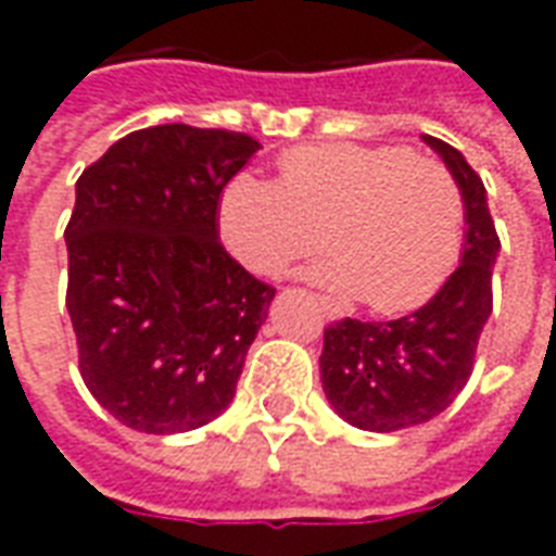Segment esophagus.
<instances>
[{
  "label": "esophagus",
  "mask_w": 556,
  "mask_h": 556,
  "mask_svg": "<svg viewBox=\"0 0 556 556\" xmlns=\"http://www.w3.org/2000/svg\"><path fill=\"white\" fill-rule=\"evenodd\" d=\"M315 301H318V306H321V313H325V318H330V321H337L339 315V306L333 301H330V298H315Z\"/></svg>",
  "instance_id": "obj_1"
}]
</instances>
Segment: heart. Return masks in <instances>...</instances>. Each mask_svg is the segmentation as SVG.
Listing matches in <instances>:
<instances>
[{"mask_svg":"<svg viewBox=\"0 0 556 556\" xmlns=\"http://www.w3.org/2000/svg\"><path fill=\"white\" fill-rule=\"evenodd\" d=\"M219 235L258 277L315 253L306 277L399 315L429 303L465 247V195L441 160L402 146L327 142L279 157V181L238 175L219 202Z\"/></svg>","mask_w":556,"mask_h":556,"instance_id":"1","label":"heart"}]
</instances>
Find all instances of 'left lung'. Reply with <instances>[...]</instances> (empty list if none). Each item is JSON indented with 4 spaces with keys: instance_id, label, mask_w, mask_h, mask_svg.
<instances>
[{
    "instance_id": "1",
    "label": "left lung",
    "mask_w": 556,
    "mask_h": 556,
    "mask_svg": "<svg viewBox=\"0 0 556 556\" xmlns=\"http://www.w3.org/2000/svg\"><path fill=\"white\" fill-rule=\"evenodd\" d=\"M465 195L462 265L417 313L396 321L342 318L325 330L321 384L342 419L363 431L414 429L453 405L473 372L479 333L491 315V270L501 238L485 187L462 151L422 137Z\"/></svg>"
}]
</instances>
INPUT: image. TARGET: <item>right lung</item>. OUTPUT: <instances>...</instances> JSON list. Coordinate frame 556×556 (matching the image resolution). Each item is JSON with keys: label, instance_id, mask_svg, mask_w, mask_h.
<instances>
[{"label": "right lung", "instance_id": "add662e5", "mask_svg": "<svg viewBox=\"0 0 556 556\" xmlns=\"http://www.w3.org/2000/svg\"><path fill=\"white\" fill-rule=\"evenodd\" d=\"M258 148L235 130L157 125L79 175L67 313L83 381L127 429H199L235 399L277 289L226 253L217 205Z\"/></svg>", "mask_w": 556, "mask_h": 556}]
</instances>
